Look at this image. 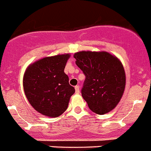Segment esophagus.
<instances>
[{
    "instance_id": "1",
    "label": "esophagus",
    "mask_w": 151,
    "mask_h": 151,
    "mask_svg": "<svg viewBox=\"0 0 151 151\" xmlns=\"http://www.w3.org/2000/svg\"><path fill=\"white\" fill-rule=\"evenodd\" d=\"M75 89H76V94L79 93V86H76V87H75Z\"/></svg>"
}]
</instances>
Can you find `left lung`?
Segmentation results:
<instances>
[{
    "mask_svg": "<svg viewBox=\"0 0 151 151\" xmlns=\"http://www.w3.org/2000/svg\"><path fill=\"white\" fill-rule=\"evenodd\" d=\"M73 56L86 76L82 96L90 110L98 114L110 112L121 101L125 88L122 62L106 51H80Z\"/></svg>",
    "mask_w": 151,
    "mask_h": 151,
    "instance_id": "1",
    "label": "left lung"
}]
</instances>
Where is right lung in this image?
Listing matches in <instances>:
<instances>
[{
	"instance_id": "add662e5",
	"label": "right lung",
	"mask_w": 151,
	"mask_h": 151,
	"mask_svg": "<svg viewBox=\"0 0 151 151\" xmlns=\"http://www.w3.org/2000/svg\"><path fill=\"white\" fill-rule=\"evenodd\" d=\"M70 54L48 56L28 65L23 78L29 104L42 115L56 118L67 109L75 88L64 73Z\"/></svg>"
}]
</instances>
